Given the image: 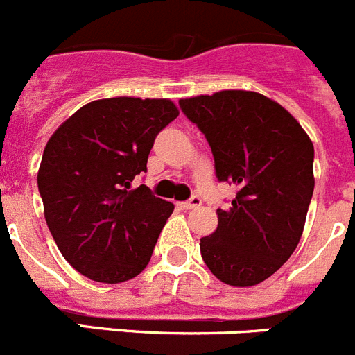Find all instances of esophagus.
I'll list each match as a JSON object with an SVG mask.
<instances>
[{
    "instance_id": "esophagus-1",
    "label": "esophagus",
    "mask_w": 355,
    "mask_h": 355,
    "mask_svg": "<svg viewBox=\"0 0 355 355\" xmlns=\"http://www.w3.org/2000/svg\"><path fill=\"white\" fill-rule=\"evenodd\" d=\"M197 206H200V197H197V196H193L192 199L187 200V202H180V208L184 209V211H187V209L197 208Z\"/></svg>"
}]
</instances>
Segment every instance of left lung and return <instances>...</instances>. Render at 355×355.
Segmentation results:
<instances>
[{"mask_svg":"<svg viewBox=\"0 0 355 355\" xmlns=\"http://www.w3.org/2000/svg\"><path fill=\"white\" fill-rule=\"evenodd\" d=\"M205 133L218 181L236 187L216 209L215 233L200 238V256L229 286L270 277L299 245L315 188L311 139L279 103L250 90H220L180 99Z\"/></svg>","mask_w":355,"mask_h":355,"instance_id":"left-lung-1","label":"left lung"}]
</instances>
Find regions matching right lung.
Returning a JSON list of instances; mask_svg holds the SVG:
<instances>
[{"label":"right lung","mask_w":355,"mask_h":355,"mask_svg":"<svg viewBox=\"0 0 355 355\" xmlns=\"http://www.w3.org/2000/svg\"><path fill=\"white\" fill-rule=\"evenodd\" d=\"M178 115L171 99H97L51 135L37 184L56 245L80 274L117 284L147 266L174 205L131 183Z\"/></svg>","instance_id":"obj_1"}]
</instances>
